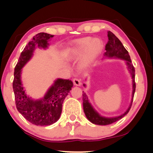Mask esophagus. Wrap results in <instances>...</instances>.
Masks as SVG:
<instances>
[{
    "mask_svg": "<svg viewBox=\"0 0 153 153\" xmlns=\"http://www.w3.org/2000/svg\"><path fill=\"white\" fill-rule=\"evenodd\" d=\"M73 82H74V85L76 86H80L81 84H82V83H81V80L79 79H74Z\"/></svg>",
    "mask_w": 153,
    "mask_h": 153,
    "instance_id": "obj_1",
    "label": "esophagus"
}]
</instances>
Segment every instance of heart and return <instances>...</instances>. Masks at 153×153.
I'll use <instances>...</instances> for the list:
<instances>
[{"label": "heart", "mask_w": 153, "mask_h": 153, "mask_svg": "<svg viewBox=\"0 0 153 153\" xmlns=\"http://www.w3.org/2000/svg\"><path fill=\"white\" fill-rule=\"evenodd\" d=\"M103 50V42L100 38L84 37L73 40L65 53L68 59H79V68L85 70L94 64Z\"/></svg>", "instance_id": "1"}]
</instances>
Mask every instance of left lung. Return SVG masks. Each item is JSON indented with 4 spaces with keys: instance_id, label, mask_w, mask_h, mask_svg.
<instances>
[{
    "instance_id": "left-lung-1",
    "label": "left lung",
    "mask_w": 153,
    "mask_h": 153,
    "mask_svg": "<svg viewBox=\"0 0 153 153\" xmlns=\"http://www.w3.org/2000/svg\"><path fill=\"white\" fill-rule=\"evenodd\" d=\"M107 36H108L109 41L105 46L106 52L104 53V57L103 59H120L125 62L127 70L128 73L130 74L131 79H132L133 90L131 102L127 109L120 115L111 117H107L101 115L94 108V107L92 106L91 103L89 102L88 97L87 96L85 93L83 91V111L85 113L86 117L92 123L99 125H107L111 124L113 123L119 121V119H121L125 115L127 114L128 111H129L131 105H132L133 103L134 94V91H135L136 87L135 82H134V68L132 63H131V59L129 54H128V52L125 48V47L121 42V41L119 40L118 38L115 36V35L113 33H112L111 31H109ZM83 86L86 88V84L84 83Z\"/></svg>"
}]
</instances>
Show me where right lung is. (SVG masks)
I'll list each match as a JSON object with an SVG mask.
<instances>
[{
  "mask_svg": "<svg viewBox=\"0 0 153 153\" xmlns=\"http://www.w3.org/2000/svg\"><path fill=\"white\" fill-rule=\"evenodd\" d=\"M53 37V35L44 32L34 36L21 53L14 68L13 85L16 108L27 121L40 126L52 125L58 120L62 113V104L74 86L70 79L58 78L43 97L34 99L26 94L22 81V69L32 59L36 48H48V42Z\"/></svg>",
  "mask_w": 153,
  "mask_h": 153,
  "instance_id": "obj_1",
  "label": "right lung"
}]
</instances>
